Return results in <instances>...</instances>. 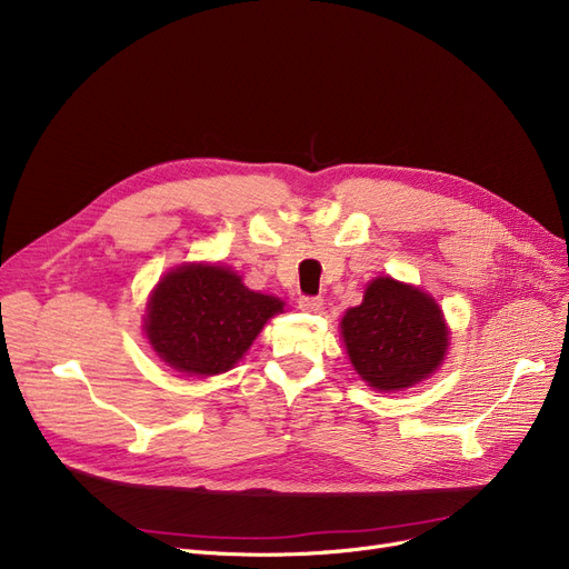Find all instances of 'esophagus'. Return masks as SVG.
<instances>
[{"label":"esophagus","mask_w":569,"mask_h":569,"mask_svg":"<svg viewBox=\"0 0 569 569\" xmlns=\"http://www.w3.org/2000/svg\"><path fill=\"white\" fill-rule=\"evenodd\" d=\"M320 307H322V300L320 297H300V309L302 311H320Z\"/></svg>","instance_id":"1"}]
</instances>
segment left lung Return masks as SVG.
<instances>
[{
  "label": "left lung",
  "mask_w": 569,
  "mask_h": 569,
  "mask_svg": "<svg viewBox=\"0 0 569 569\" xmlns=\"http://www.w3.org/2000/svg\"><path fill=\"white\" fill-rule=\"evenodd\" d=\"M350 365L378 392H399L429 378L450 337L431 295L392 277L373 279L360 307L341 318Z\"/></svg>",
  "instance_id": "1"
}]
</instances>
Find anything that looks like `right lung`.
<instances>
[{
	"instance_id": "obj_1",
	"label": "right lung",
	"mask_w": 569,
	"mask_h": 569,
	"mask_svg": "<svg viewBox=\"0 0 569 569\" xmlns=\"http://www.w3.org/2000/svg\"><path fill=\"white\" fill-rule=\"evenodd\" d=\"M283 313L274 295L249 290L223 264H179L149 295L144 335L161 360L187 376L232 369L264 322Z\"/></svg>"
}]
</instances>
